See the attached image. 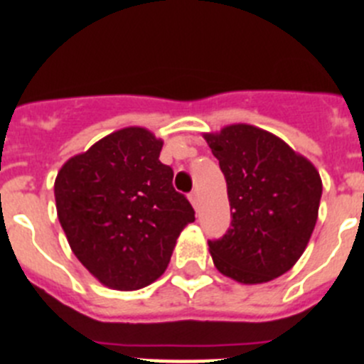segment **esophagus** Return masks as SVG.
I'll use <instances>...</instances> for the list:
<instances>
[{
    "instance_id": "obj_1",
    "label": "esophagus",
    "mask_w": 364,
    "mask_h": 364,
    "mask_svg": "<svg viewBox=\"0 0 364 364\" xmlns=\"http://www.w3.org/2000/svg\"><path fill=\"white\" fill-rule=\"evenodd\" d=\"M189 202H191L195 210H198V202H200V200H198V191L189 193Z\"/></svg>"
}]
</instances>
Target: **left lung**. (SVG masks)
Wrapping results in <instances>:
<instances>
[{
  "label": "left lung",
  "mask_w": 364,
  "mask_h": 364,
  "mask_svg": "<svg viewBox=\"0 0 364 364\" xmlns=\"http://www.w3.org/2000/svg\"><path fill=\"white\" fill-rule=\"evenodd\" d=\"M228 184L231 226L208 240L218 272L242 284L281 277L317 222L323 182L310 160L275 134L246 124L205 134Z\"/></svg>",
  "instance_id": "left-lung-1"
}]
</instances>
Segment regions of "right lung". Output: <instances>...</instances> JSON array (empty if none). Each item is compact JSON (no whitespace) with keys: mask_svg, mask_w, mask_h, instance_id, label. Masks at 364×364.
<instances>
[{"mask_svg":"<svg viewBox=\"0 0 364 364\" xmlns=\"http://www.w3.org/2000/svg\"><path fill=\"white\" fill-rule=\"evenodd\" d=\"M164 142L144 127L107 134L67 160L54 182L70 250L112 290H140L166 272L180 231L195 220L159 160Z\"/></svg>","mask_w":364,"mask_h":364,"instance_id":"right-lung-1","label":"right lung"}]
</instances>
